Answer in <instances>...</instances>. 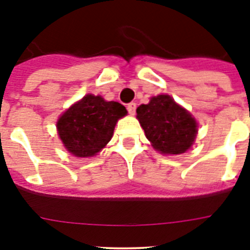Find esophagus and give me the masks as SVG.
Instances as JSON below:
<instances>
[{
    "instance_id": "34e87169",
    "label": "esophagus",
    "mask_w": 250,
    "mask_h": 250,
    "mask_svg": "<svg viewBox=\"0 0 250 250\" xmlns=\"http://www.w3.org/2000/svg\"><path fill=\"white\" fill-rule=\"evenodd\" d=\"M127 111H129L130 115H135L136 104L135 103H130L129 105H127Z\"/></svg>"
}]
</instances>
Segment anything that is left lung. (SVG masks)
<instances>
[{
  "instance_id": "obj_1",
  "label": "left lung",
  "mask_w": 250,
  "mask_h": 250,
  "mask_svg": "<svg viewBox=\"0 0 250 250\" xmlns=\"http://www.w3.org/2000/svg\"><path fill=\"white\" fill-rule=\"evenodd\" d=\"M136 118L152 147L161 154L178 155L194 144L198 124L169 95H158L136 109Z\"/></svg>"
}]
</instances>
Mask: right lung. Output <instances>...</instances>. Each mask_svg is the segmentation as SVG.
I'll return each mask as SVG.
<instances>
[{"mask_svg": "<svg viewBox=\"0 0 250 250\" xmlns=\"http://www.w3.org/2000/svg\"><path fill=\"white\" fill-rule=\"evenodd\" d=\"M126 114L121 104L89 94L60 116L57 132L72 155L91 158L111 140L115 125Z\"/></svg>", "mask_w": 250, "mask_h": 250, "instance_id": "1", "label": "right lung"}]
</instances>
